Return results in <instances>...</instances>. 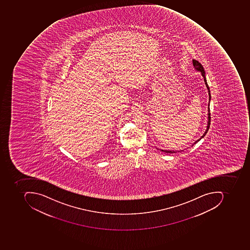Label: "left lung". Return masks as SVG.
<instances>
[{"mask_svg":"<svg viewBox=\"0 0 250 250\" xmlns=\"http://www.w3.org/2000/svg\"><path fill=\"white\" fill-rule=\"evenodd\" d=\"M193 64H194V67H195V69H197V70H199V71L201 72V74H202L203 77H204V82H205L206 85H207V87H208V90H209V101H210L211 98V95H210V91H209V86H208V83H207V80H206L205 77V72H204V67H203L202 64L200 63L198 61L195 60V59H194L193 60ZM208 115H209V120H208V129L206 130L205 133H204V135L202 136V137H201V138L199 139V140H198V141H196L195 143H194V144H195L196 143L198 142V141H201V139L203 138V137H204V136L207 134V133H208V130H209V125H210V113H209H209H208ZM193 144V145H194ZM162 152H166V153H174V152H176V151H167V150H163V149H162Z\"/></svg>","mask_w":250,"mask_h":250,"instance_id":"8db88e82","label":"left lung"}]
</instances>
